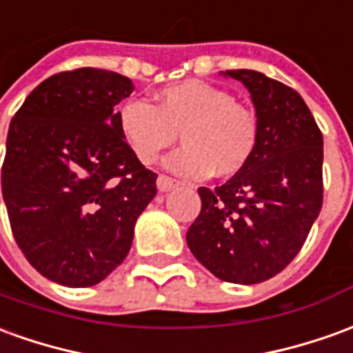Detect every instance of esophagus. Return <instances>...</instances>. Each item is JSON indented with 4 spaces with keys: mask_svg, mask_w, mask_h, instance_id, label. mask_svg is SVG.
Instances as JSON below:
<instances>
[{
    "mask_svg": "<svg viewBox=\"0 0 353 353\" xmlns=\"http://www.w3.org/2000/svg\"><path fill=\"white\" fill-rule=\"evenodd\" d=\"M176 186H179V182L171 179V176H165V174L157 176V188L161 190V192H169V190L176 188Z\"/></svg>",
    "mask_w": 353,
    "mask_h": 353,
    "instance_id": "obj_1",
    "label": "esophagus"
}]
</instances>
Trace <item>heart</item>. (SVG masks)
Segmentation results:
<instances>
[{
	"mask_svg": "<svg viewBox=\"0 0 353 353\" xmlns=\"http://www.w3.org/2000/svg\"><path fill=\"white\" fill-rule=\"evenodd\" d=\"M119 132L134 157L152 165L181 132L184 146L165 159V167L190 181L212 172L234 176L251 161L259 144L254 112L234 101L224 89L188 79L163 87L154 106L131 101L117 114Z\"/></svg>",
	"mask_w": 353,
	"mask_h": 353,
	"instance_id": "heart-1",
	"label": "heart"
}]
</instances>
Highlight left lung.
<instances>
[{"label": "left lung", "mask_w": 353, "mask_h": 353, "mask_svg": "<svg viewBox=\"0 0 353 353\" xmlns=\"http://www.w3.org/2000/svg\"><path fill=\"white\" fill-rule=\"evenodd\" d=\"M251 92L259 144L216 188H199L190 251L222 281L252 285L299 254L323 203V134L299 92L254 70H226Z\"/></svg>", "instance_id": "1"}]
</instances>
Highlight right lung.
Masks as SVG:
<instances>
[{
  "label": "right lung",
  "mask_w": 353,
  "mask_h": 353,
  "mask_svg": "<svg viewBox=\"0 0 353 353\" xmlns=\"http://www.w3.org/2000/svg\"><path fill=\"white\" fill-rule=\"evenodd\" d=\"M129 77L77 68L47 77L7 132L1 192L14 241L34 268L66 287L101 283L125 261L156 172L119 132Z\"/></svg>",
  "instance_id": "obj_1"
}]
</instances>
